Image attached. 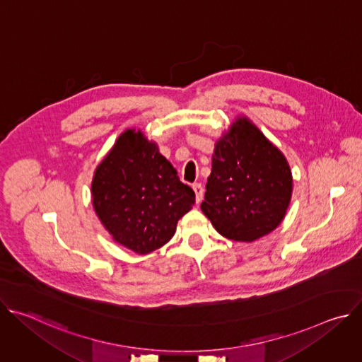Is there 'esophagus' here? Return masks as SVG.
<instances>
[{
    "label": "esophagus",
    "instance_id": "1",
    "mask_svg": "<svg viewBox=\"0 0 362 362\" xmlns=\"http://www.w3.org/2000/svg\"><path fill=\"white\" fill-rule=\"evenodd\" d=\"M192 189L194 190V194H196V203H200L203 199V186L200 183H193Z\"/></svg>",
    "mask_w": 362,
    "mask_h": 362
}]
</instances>
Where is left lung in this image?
Here are the masks:
<instances>
[{
    "mask_svg": "<svg viewBox=\"0 0 362 362\" xmlns=\"http://www.w3.org/2000/svg\"><path fill=\"white\" fill-rule=\"evenodd\" d=\"M292 175L284 154L246 117L216 143L202 212L225 238L252 242L284 219Z\"/></svg>",
    "mask_w": 362,
    "mask_h": 362,
    "instance_id": "8db88e82",
    "label": "left lung"
}]
</instances>
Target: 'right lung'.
Segmentation results:
<instances>
[{"mask_svg":"<svg viewBox=\"0 0 362 362\" xmlns=\"http://www.w3.org/2000/svg\"><path fill=\"white\" fill-rule=\"evenodd\" d=\"M93 204L116 242L144 255L168 243L194 192L141 132L126 130L94 173Z\"/></svg>","mask_w":362,"mask_h":362,"instance_id":"1","label":"right lung"}]
</instances>
